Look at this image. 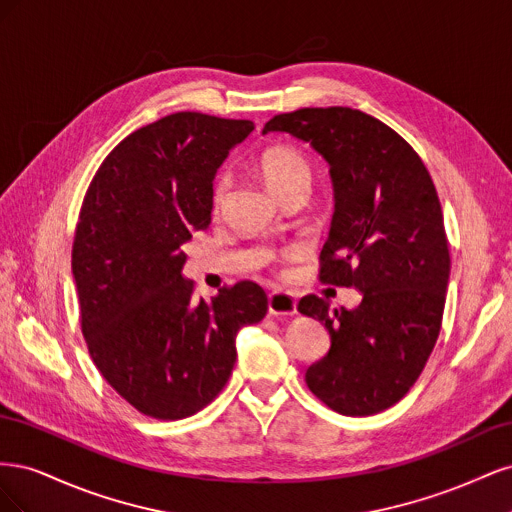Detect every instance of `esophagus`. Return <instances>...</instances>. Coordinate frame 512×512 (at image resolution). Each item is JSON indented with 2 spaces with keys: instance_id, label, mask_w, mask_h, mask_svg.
<instances>
[{
  "instance_id": "1",
  "label": "esophagus",
  "mask_w": 512,
  "mask_h": 512,
  "mask_svg": "<svg viewBox=\"0 0 512 512\" xmlns=\"http://www.w3.org/2000/svg\"><path fill=\"white\" fill-rule=\"evenodd\" d=\"M267 307L271 316H294L297 314V299H294L290 292L275 290L269 292Z\"/></svg>"
}]
</instances>
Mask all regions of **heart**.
<instances>
[{"mask_svg": "<svg viewBox=\"0 0 512 512\" xmlns=\"http://www.w3.org/2000/svg\"><path fill=\"white\" fill-rule=\"evenodd\" d=\"M258 170L262 179L267 181V185L277 196L294 188V185L312 181V162L305 156V151L294 145H273L262 151L258 158ZM228 190L230 175L220 173L215 177L211 188L213 209H220L226 203Z\"/></svg>", "mask_w": 512, "mask_h": 512, "instance_id": "heart-1", "label": "heart"}]
</instances>
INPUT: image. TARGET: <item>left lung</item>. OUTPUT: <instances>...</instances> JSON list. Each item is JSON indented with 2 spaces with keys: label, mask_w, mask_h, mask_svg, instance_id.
Masks as SVG:
<instances>
[{
  "label": "left lung",
  "mask_w": 512,
  "mask_h": 512,
  "mask_svg": "<svg viewBox=\"0 0 512 512\" xmlns=\"http://www.w3.org/2000/svg\"><path fill=\"white\" fill-rule=\"evenodd\" d=\"M267 132L297 136L329 162L335 213L320 280L363 294L333 312L314 294L299 301L331 335L305 382L339 414L382 412L421 376L442 327L451 256L436 185L404 138L348 106L275 115Z\"/></svg>",
  "instance_id": "obj_1"
}]
</instances>
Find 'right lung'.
<instances>
[{
  "mask_svg": "<svg viewBox=\"0 0 512 512\" xmlns=\"http://www.w3.org/2000/svg\"><path fill=\"white\" fill-rule=\"evenodd\" d=\"M254 123L175 113L138 128L91 179L76 224L72 275L81 327L104 380L162 421L215 399L245 324L267 314L254 282L194 299L181 245L211 224L213 179Z\"/></svg>",
  "mask_w": 512,
  "mask_h": 512,
  "instance_id": "obj_1",
  "label": "right lung"
}]
</instances>
